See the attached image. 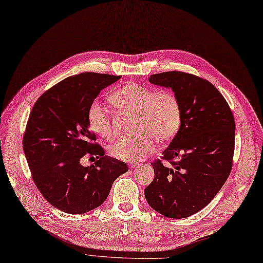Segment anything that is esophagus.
<instances>
[{"instance_id": "esophagus-1", "label": "esophagus", "mask_w": 263, "mask_h": 263, "mask_svg": "<svg viewBox=\"0 0 263 263\" xmlns=\"http://www.w3.org/2000/svg\"><path fill=\"white\" fill-rule=\"evenodd\" d=\"M138 162H129V167L130 168H135V167H137L138 166Z\"/></svg>"}]
</instances>
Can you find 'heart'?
<instances>
[{"instance_id":"1","label":"heart","mask_w":263,"mask_h":263,"mask_svg":"<svg viewBox=\"0 0 263 263\" xmlns=\"http://www.w3.org/2000/svg\"><path fill=\"white\" fill-rule=\"evenodd\" d=\"M111 102L122 109L138 115L135 131L139 134L120 139L109 146L112 157L138 161L149 155L156 140L167 143L176 137L182 122V109L178 96L171 90H155L138 83H128L114 92ZM87 124L103 139L109 140L115 131L107 107L94 100L87 109Z\"/></svg>"}]
</instances>
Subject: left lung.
I'll return each mask as SVG.
<instances>
[{
  "label": "left lung",
  "mask_w": 263,
  "mask_h": 263,
  "mask_svg": "<svg viewBox=\"0 0 263 263\" xmlns=\"http://www.w3.org/2000/svg\"><path fill=\"white\" fill-rule=\"evenodd\" d=\"M170 87L182 109L181 126L152 164L155 178L144 190L148 205L160 215L183 219L195 215L215 198L228 180L235 146V121L228 102L208 80L182 71L149 77Z\"/></svg>",
  "instance_id": "1"
}]
</instances>
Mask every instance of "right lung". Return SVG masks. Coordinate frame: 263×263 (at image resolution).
Masks as SVG:
<instances>
[{
  "label": "right lung",
  "mask_w": 263,
  "mask_h": 263,
  "mask_svg": "<svg viewBox=\"0 0 263 263\" xmlns=\"http://www.w3.org/2000/svg\"><path fill=\"white\" fill-rule=\"evenodd\" d=\"M121 76L83 72L45 91L29 116L23 138L32 180L44 198L70 215L91 211L106 200L114 181L129 170L106 156L87 124V109L106 86ZM83 157L95 158L89 167Z\"/></svg>",
  "instance_id": "add662e5"
}]
</instances>
